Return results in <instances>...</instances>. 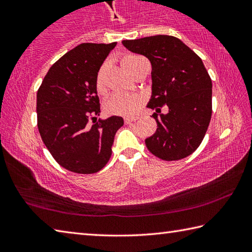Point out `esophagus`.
<instances>
[{"label": "esophagus", "mask_w": 252, "mask_h": 252, "mask_svg": "<svg viewBox=\"0 0 252 252\" xmlns=\"http://www.w3.org/2000/svg\"><path fill=\"white\" fill-rule=\"evenodd\" d=\"M136 120H138V118H136V117H132V118L126 117V118H125V122L126 123H131V122H134Z\"/></svg>", "instance_id": "1"}]
</instances>
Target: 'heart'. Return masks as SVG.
Wrapping results in <instances>:
<instances>
[{
	"mask_svg": "<svg viewBox=\"0 0 252 252\" xmlns=\"http://www.w3.org/2000/svg\"><path fill=\"white\" fill-rule=\"evenodd\" d=\"M139 57L136 55H126L122 60V65L125 69L131 73L132 69L138 61ZM108 70V64H103L99 72H97L95 78V89L97 93L103 94L106 90V80L105 74ZM144 103V95L140 93H132V94H122V93H114L110 95L104 102V110L110 114H117V116H126L131 117L138 112Z\"/></svg>",
	"mask_w": 252,
	"mask_h": 252,
	"instance_id": "obj_1",
	"label": "heart"
}]
</instances>
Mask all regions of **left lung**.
Wrapping results in <instances>:
<instances>
[{
  "instance_id": "obj_1",
  "label": "left lung",
  "mask_w": 252,
  "mask_h": 252,
  "mask_svg": "<svg viewBox=\"0 0 252 252\" xmlns=\"http://www.w3.org/2000/svg\"><path fill=\"white\" fill-rule=\"evenodd\" d=\"M131 52L151 62V97L157 131L146 139L152 155L165 161L180 160L197 150L212 113V82L202 60L178 37L155 35L125 40ZM168 105V113L160 108Z\"/></svg>"
}]
</instances>
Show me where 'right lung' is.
<instances>
[{
	"label": "right lung",
	"mask_w": 252,
	"mask_h": 252,
	"mask_svg": "<svg viewBox=\"0 0 252 252\" xmlns=\"http://www.w3.org/2000/svg\"><path fill=\"white\" fill-rule=\"evenodd\" d=\"M112 43H82L58 60L36 94L37 127L55 161L75 173H95L112 153L121 117L99 119L95 78ZM94 125L91 126L90 121Z\"/></svg>",
	"instance_id": "add662e5"
}]
</instances>
